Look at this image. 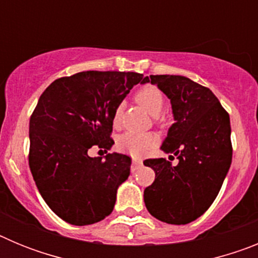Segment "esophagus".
<instances>
[{"instance_id":"obj_1","label":"esophagus","mask_w":258,"mask_h":258,"mask_svg":"<svg viewBox=\"0 0 258 258\" xmlns=\"http://www.w3.org/2000/svg\"><path fill=\"white\" fill-rule=\"evenodd\" d=\"M141 166H142V160L134 157L133 160H132V172H136L137 169H140Z\"/></svg>"}]
</instances>
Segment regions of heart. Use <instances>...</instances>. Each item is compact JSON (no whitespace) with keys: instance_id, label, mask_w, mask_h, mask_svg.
Returning a JSON list of instances; mask_svg holds the SVG:
<instances>
[{"instance_id":"1","label":"heart","mask_w":258,"mask_h":258,"mask_svg":"<svg viewBox=\"0 0 258 258\" xmlns=\"http://www.w3.org/2000/svg\"><path fill=\"white\" fill-rule=\"evenodd\" d=\"M136 101L145 107L152 116H155L156 121H160V116H157L163 111L164 95L159 88L154 85H146L141 88L134 95ZM122 106L118 104L113 111L112 122L115 126H118L121 122ZM157 145V137L152 133H134L126 132L117 140V149L121 152L131 155L134 157H141L152 150Z\"/></svg>"}]
</instances>
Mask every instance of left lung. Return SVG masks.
Here are the masks:
<instances>
[{
  "label": "left lung",
  "mask_w": 258,
  "mask_h": 258,
  "mask_svg": "<svg viewBox=\"0 0 258 258\" xmlns=\"http://www.w3.org/2000/svg\"><path fill=\"white\" fill-rule=\"evenodd\" d=\"M150 81L170 99L174 124L161 150L178 164L163 157L143 161L155 170L154 183L143 194L146 208L163 222L186 225L212 206L230 169L229 113L211 89L187 77L151 75L142 83Z\"/></svg>",
  "instance_id": "1"
}]
</instances>
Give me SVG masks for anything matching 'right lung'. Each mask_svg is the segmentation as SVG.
Instances as JSON below:
<instances>
[{
  "label": "right lung",
  "instance_id": "obj_1",
  "mask_svg": "<svg viewBox=\"0 0 258 258\" xmlns=\"http://www.w3.org/2000/svg\"><path fill=\"white\" fill-rule=\"evenodd\" d=\"M143 75L85 71L50 84L29 120V168L41 197L66 222L85 226L113 211L118 186L131 174L122 154L90 157L112 147L116 107Z\"/></svg>",
  "mask_w": 258,
  "mask_h": 258
}]
</instances>
